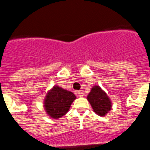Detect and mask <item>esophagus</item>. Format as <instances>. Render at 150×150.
<instances>
[{
    "instance_id": "34e87169",
    "label": "esophagus",
    "mask_w": 150,
    "mask_h": 150,
    "mask_svg": "<svg viewBox=\"0 0 150 150\" xmlns=\"http://www.w3.org/2000/svg\"><path fill=\"white\" fill-rule=\"evenodd\" d=\"M76 93H77L78 95H79V97H83V96H84V93H83V91H78L77 92H76Z\"/></svg>"
}]
</instances>
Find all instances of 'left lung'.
<instances>
[{
  "label": "left lung",
  "instance_id": "1",
  "mask_svg": "<svg viewBox=\"0 0 150 150\" xmlns=\"http://www.w3.org/2000/svg\"><path fill=\"white\" fill-rule=\"evenodd\" d=\"M87 98L94 111L99 116H105L110 110L111 101L107 94L99 86H95L91 88Z\"/></svg>",
  "mask_w": 150,
  "mask_h": 150
}]
</instances>
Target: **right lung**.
Returning <instances> with one entry per match:
<instances>
[{
  "mask_svg": "<svg viewBox=\"0 0 150 150\" xmlns=\"http://www.w3.org/2000/svg\"><path fill=\"white\" fill-rule=\"evenodd\" d=\"M76 96L71 91L55 86L47 94L44 101L46 112L52 118L59 119L65 115Z\"/></svg>",
  "mask_w": 150,
  "mask_h": 150,
  "instance_id": "1",
  "label": "right lung"
}]
</instances>
